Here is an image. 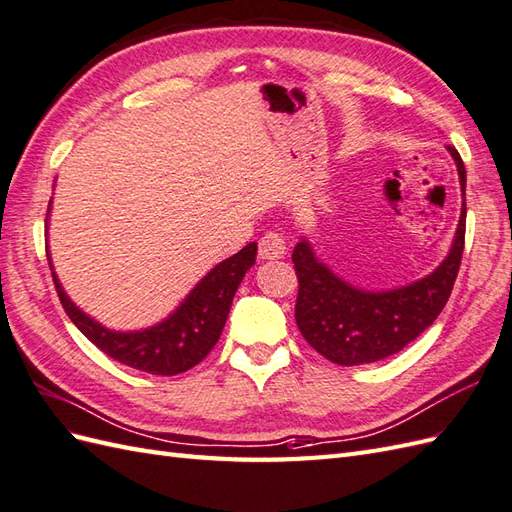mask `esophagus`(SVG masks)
<instances>
[{
    "label": "esophagus",
    "instance_id": "obj_1",
    "mask_svg": "<svg viewBox=\"0 0 512 512\" xmlns=\"http://www.w3.org/2000/svg\"><path fill=\"white\" fill-rule=\"evenodd\" d=\"M285 255V238L279 231H266L259 238L261 259H281Z\"/></svg>",
    "mask_w": 512,
    "mask_h": 512
}]
</instances>
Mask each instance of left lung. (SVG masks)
I'll list each match as a JSON object with an SVG mask.
<instances>
[{"mask_svg":"<svg viewBox=\"0 0 512 512\" xmlns=\"http://www.w3.org/2000/svg\"><path fill=\"white\" fill-rule=\"evenodd\" d=\"M448 149L465 196V164L454 147ZM465 218L467 205L463 203L450 255L435 272L409 287L383 294L350 287L313 257L307 242H298L292 253L298 277L294 316L307 344L337 365L374 363L409 346L437 320L452 294L465 248Z\"/></svg>","mask_w":512,"mask_h":512,"instance_id":"8db88e82","label":"left lung"}]
</instances>
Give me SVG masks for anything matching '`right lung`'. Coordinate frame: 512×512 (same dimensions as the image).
<instances>
[{
	"label": "right lung",
	"mask_w": 512,
	"mask_h": 512,
	"mask_svg": "<svg viewBox=\"0 0 512 512\" xmlns=\"http://www.w3.org/2000/svg\"><path fill=\"white\" fill-rule=\"evenodd\" d=\"M255 255L257 244L251 242L209 272L173 316L153 329L138 333H114L103 329L71 303L54 272L51 277H54L56 292L67 316L101 352L140 372L175 376L192 370L216 346L222 326L227 322L235 290L242 283L246 270L255 264Z\"/></svg>",
	"instance_id": "right-lung-1"
}]
</instances>
